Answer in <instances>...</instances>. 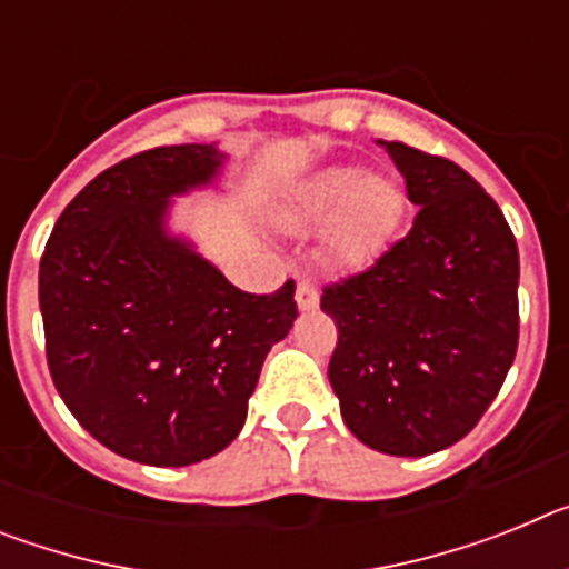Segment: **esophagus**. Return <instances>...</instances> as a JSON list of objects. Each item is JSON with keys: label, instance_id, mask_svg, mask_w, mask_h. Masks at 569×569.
Segmentation results:
<instances>
[{"label": "esophagus", "instance_id": "esophagus-1", "mask_svg": "<svg viewBox=\"0 0 569 569\" xmlns=\"http://www.w3.org/2000/svg\"><path fill=\"white\" fill-rule=\"evenodd\" d=\"M296 305H299L301 313L316 310L319 308V290H316L310 281H299V284H296Z\"/></svg>", "mask_w": 569, "mask_h": 569}]
</instances>
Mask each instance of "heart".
Listing matches in <instances>:
<instances>
[{
    "instance_id": "heart-1",
    "label": "heart",
    "mask_w": 569,
    "mask_h": 569,
    "mask_svg": "<svg viewBox=\"0 0 569 569\" xmlns=\"http://www.w3.org/2000/svg\"><path fill=\"white\" fill-rule=\"evenodd\" d=\"M399 216V188L353 164H330L305 176L276 204V222L288 233H310L330 221L328 248L339 261L373 256L393 233Z\"/></svg>"
}]
</instances>
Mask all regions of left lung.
<instances>
[{"mask_svg":"<svg viewBox=\"0 0 569 569\" xmlns=\"http://www.w3.org/2000/svg\"><path fill=\"white\" fill-rule=\"evenodd\" d=\"M379 144L419 213L373 268L321 293L339 328L328 379L361 445L419 459L465 439L505 385L519 345V248L467 170Z\"/></svg>","mask_w":569,"mask_h":569,"instance_id":"8db88e82","label":"left lung"}]
</instances>
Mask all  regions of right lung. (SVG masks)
<instances>
[{
	"label": "right lung",
	"instance_id": "obj_1",
	"mask_svg": "<svg viewBox=\"0 0 569 569\" xmlns=\"http://www.w3.org/2000/svg\"><path fill=\"white\" fill-rule=\"evenodd\" d=\"M230 164L219 142L113 164L62 210L39 261L53 385L99 445L139 465L222 453L296 321L293 281L241 293L173 228L176 199L224 193Z\"/></svg>",
	"mask_w": 569,
	"mask_h": 569
}]
</instances>
